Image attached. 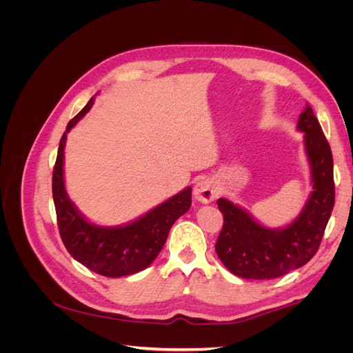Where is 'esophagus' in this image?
<instances>
[{
    "instance_id": "1",
    "label": "esophagus",
    "mask_w": 353,
    "mask_h": 353,
    "mask_svg": "<svg viewBox=\"0 0 353 353\" xmlns=\"http://www.w3.org/2000/svg\"><path fill=\"white\" fill-rule=\"evenodd\" d=\"M216 197H218V190H216L215 184H213V181H210L209 178H201L197 181L194 185V199L196 200L208 205V203L213 201Z\"/></svg>"
}]
</instances>
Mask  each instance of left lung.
<instances>
[{
	"label": "left lung",
	"mask_w": 353,
	"mask_h": 353,
	"mask_svg": "<svg viewBox=\"0 0 353 353\" xmlns=\"http://www.w3.org/2000/svg\"><path fill=\"white\" fill-rule=\"evenodd\" d=\"M312 191L301 213L283 228H268L227 199H218L223 227L216 241L221 262L245 280L279 279L314 258L334 206L333 154L311 105L299 116Z\"/></svg>",
	"instance_id": "8db88e82"
}]
</instances>
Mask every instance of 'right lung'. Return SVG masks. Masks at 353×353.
<instances>
[{
  "instance_id": "1",
  "label": "right lung",
  "mask_w": 353,
  "mask_h": 353,
  "mask_svg": "<svg viewBox=\"0 0 353 353\" xmlns=\"http://www.w3.org/2000/svg\"><path fill=\"white\" fill-rule=\"evenodd\" d=\"M94 97L68 123L52 170V199L63 244L73 259L110 279L140 272L150 266L166 243L174 222L191 206V187L160 203L145 215L119 227L95 225L69 199L65 187V145L68 132L90 112Z\"/></svg>"
}]
</instances>
